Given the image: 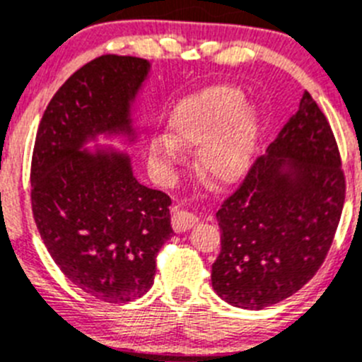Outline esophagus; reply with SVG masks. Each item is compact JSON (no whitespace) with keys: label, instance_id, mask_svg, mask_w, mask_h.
I'll list each match as a JSON object with an SVG mask.
<instances>
[{"label":"esophagus","instance_id":"obj_1","mask_svg":"<svg viewBox=\"0 0 362 362\" xmlns=\"http://www.w3.org/2000/svg\"><path fill=\"white\" fill-rule=\"evenodd\" d=\"M171 223H173V229L177 233H185L193 226L198 223V216L193 213H189V211L180 209V207H173L171 209Z\"/></svg>","mask_w":362,"mask_h":362}]
</instances>
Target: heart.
<instances>
[{
    "instance_id": "1",
    "label": "heart",
    "mask_w": 362,
    "mask_h": 362,
    "mask_svg": "<svg viewBox=\"0 0 362 362\" xmlns=\"http://www.w3.org/2000/svg\"><path fill=\"white\" fill-rule=\"evenodd\" d=\"M230 86H214L182 100L168 119V136H153L149 158L162 169L180 162V148H198L197 164L205 177L230 184L247 173L258 141L256 110Z\"/></svg>"
}]
</instances>
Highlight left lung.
<instances>
[{"mask_svg":"<svg viewBox=\"0 0 362 362\" xmlns=\"http://www.w3.org/2000/svg\"><path fill=\"white\" fill-rule=\"evenodd\" d=\"M267 151L216 213L221 249L211 272L213 288L250 310L291 298L314 278L346 194L334 132L308 92Z\"/></svg>","mask_w":362,"mask_h":362,"instance_id":"8db88e82","label":"left lung"}]
</instances>
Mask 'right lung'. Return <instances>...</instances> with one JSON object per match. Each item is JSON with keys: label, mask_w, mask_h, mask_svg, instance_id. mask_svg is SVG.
<instances>
[{"label": "right lung", "mask_w": 362, "mask_h": 362, "mask_svg": "<svg viewBox=\"0 0 362 362\" xmlns=\"http://www.w3.org/2000/svg\"><path fill=\"white\" fill-rule=\"evenodd\" d=\"M149 63L106 54L81 66L55 92L32 153V213L55 265L106 303L151 288L157 254L173 236L164 191L133 177L126 155L81 151L88 136L132 132L129 103Z\"/></svg>", "instance_id": "obj_1"}]
</instances>
